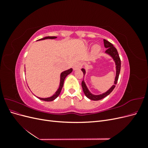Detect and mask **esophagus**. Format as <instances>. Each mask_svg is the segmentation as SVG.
<instances>
[{
    "instance_id": "34e87169",
    "label": "esophagus",
    "mask_w": 148,
    "mask_h": 148,
    "mask_svg": "<svg viewBox=\"0 0 148 148\" xmlns=\"http://www.w3.org/2000/svg\"><path fill=\"white\" fill-rule=\"evenodd\" d=\"M82 66V64L81 63H79V62H78V63H76L73 65V69L74 70H78V69H81Z\"/></svg>"
}]
</instances>
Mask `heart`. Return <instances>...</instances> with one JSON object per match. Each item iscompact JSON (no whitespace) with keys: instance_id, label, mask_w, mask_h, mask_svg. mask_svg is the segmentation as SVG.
<instances>
[{"instance_id":"heart-1","label":"heart","mask_w":148,"mask_h":148,"mask_svg":"<svg viewBox=\"0 0 148 148\" xmlns=\"http://www.w3.org/2000/svg\"><path fill=\"white\" fill-rule=\"evenodd\" d=\"M101 51V46L98 44H96L92 47V52L95 53H97Z\"/></svg>"}]
</instances>
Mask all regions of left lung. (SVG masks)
Instances as JSON below:
<instances>
[{
    "label": "left lung",
    "mask_w": 148,
    "mask_h": 148,
    "mask_svg": "<svg viewBox=\"0 0 148 148\" xmlns=\"http://www.w3.org/2000/svg\"><path fill=\"white\" fill-rule=\"evenodd\" d=\"M104 47L107 48V50L106 51V53H107V54L110 55L113 58L115 62V65H116V77L115 78V82H114V84L112 86L108 91L107 92L102 94V95H94L92 94H91L89 91L88 90V89L87 86H86V84H85L84 80H83L82 82V86L83 88V92L84 93L85 96H86L88 98H89V99L92 100V101H99L101 100L103 98H104L107 96H108L110 92L114 90V89L115 87V84H117L119 77V74H120V67H121V60L120 59L119 55L118 53L117 49H116L114 46L113 44L109 42L108 41H107L106 39H104ZM82 71H83V75H84L85 73H86V71L84 69H82Z\"/></svg>",
    "instance_id": "1"
}]
</instances>
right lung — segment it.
<instances>
[{
  "mask_svg": "<svg viewBox=\"0 0 148 148\" xmlns=\"http://www.w3.org/2000/svg\"><path fill=\"white\" fill-rule=\"evenodd\" d=\"M57 38V37L56 36H47V37H45V38H43L42 39H39V41H40V40H44V39H56ZM73 71V69H70L69 70H65L64 71H63L60 75V86H59V88H58L57 91L55 92L54 95H53L52 96L50 97H47V98H40V97H38L39 99L41 100H42V101H52L54 100L55 99H56V98L59 96L60 93L61 92V90L62 89V87H63V85H64V80L66 78V77L68 75H69L70 73H71V71Z\"/></svg>",
  "mask_w": 148,
  "mask_h": 148,
  "instance_id": "obj_1",
  "label": "right lung"
}]
</instances>
